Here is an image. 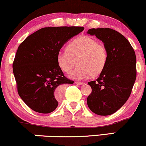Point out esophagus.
<instances>
[{"label":"esophagus","mask_w":146,"mask_h":146,"mask_svg":"<svg viewBox=\"0 0 146 146\" xmlns=\"http://www.w3.org/2000/svg\"><path fill=\"white\" fill-rule=\"evenodd\" d=\"M75 83L78 85H82L84 84V82H75Z\"/></svg>","instance_id":"1"}]
</instances>
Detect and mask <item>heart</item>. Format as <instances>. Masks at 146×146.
I'll list each match as a JSON object with an SVG mask.
<instances>
[{
  "mask_svg": "<svg viewBox=\"0 0 146 146\" xmlns=\"http://www.w3.org/2000/svg\"><path fill=\"white\" fill-rule=\"evenodd\" d=\"M58 64L64 72L69 73L76 64L78 66L70 75L71 78L82 80L100 74L108 60L104 44L95 38L84 36L69 43L67 49H61L57 56Z\"/></svg>",
  "mask_w": 146,
  "mask_h": 146,
  "instance_id": "heart-1",
  "label": "heart"
}]
</instances>
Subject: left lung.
I'll list each match as a JSON object with an SVG mask.
<instances>
[{
  "mask_svg": "<svg viewBox=\"0 0 146 146\" xmlns=\"http://www.w3.org/2000/svg\"><path fill=\"white\" fill-rule=\"evenodd\" d=\"M87 33L101 40L108 53L106 64L100 77L88 83L92 92L87 98V104L97 115H112L131 94L137 77L135 51L128 40L115 30L93 28Z\"/></svg>",
  "mask_w": 146,
  "mask_h": 146,
  "instance_id": "1",
  "label": "left lung"
}]
</instances>
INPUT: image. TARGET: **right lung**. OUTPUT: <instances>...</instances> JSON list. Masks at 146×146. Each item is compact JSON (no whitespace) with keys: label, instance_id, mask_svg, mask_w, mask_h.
Returning <instances> with one entry per match:
<instances>
[{"label":"right lung","instance_id":"1","mask_svg":"<svg viewBox=\"0 0 146 146\" xmlns=\"http://www.w3.org/2000/svg\"><path fill=\"white\" fill-rule=\"evenodd\" d=\"M83 27H50L38 30L18 46L13 62L18 93L31 109L49 113L58 107L57 87L74 82L64 76L57 56Z\"/></svg>","mask_w":146,"mask_h":146}]
</instances>
